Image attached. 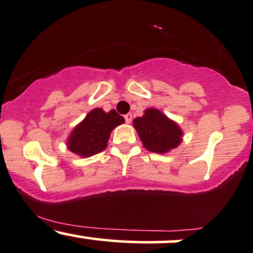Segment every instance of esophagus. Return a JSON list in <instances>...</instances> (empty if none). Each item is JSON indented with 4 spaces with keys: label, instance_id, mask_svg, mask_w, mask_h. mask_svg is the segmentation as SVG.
<instances>
[{
    "label": "esophagus",
    "instance_id": "34e87169",
    "mask_svg": "<svg viewBox=\"0 0 253 253\" xmlns=\"http://www.w3.org/2000/svg\"><path fill=\"white\" fill-rule=\"evenodd\" d=\"M124 120H126V123H130V122L132 121V115H131V114L124 115Z\"/></svg>",
    "mask_w": 253,
    "mask_h": 253
}]
</instances>
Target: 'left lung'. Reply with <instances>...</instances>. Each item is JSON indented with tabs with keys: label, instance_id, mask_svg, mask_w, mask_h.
<instances>
[{
	"label": "left lung",
	"instance_id": "8db88e82",
	"mask_svg": "<svg viewBox=\"0 0 253 253\" xmlns=\"http://www.w3.org/2000/svg\"><path fill=\"white\" fill-rule=\"evenodd\" d=\"M133 126L147 150L153 153H166L181 143L180 127L156 109H148L142 117L135 118Z\"/></svg>",
	"mask_w": 253,
	"mask_h": 253
}]
</instances>
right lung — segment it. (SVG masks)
<instances>
[{"label": "right lung", "instance_id": "add662e5", "mask_svg": "<svg viewBox=\"0 0 253 253\" xmlns=\"http://www.w3.org/2000/svg\"><path fill=\"white\" fill-rule=\"evenodd\" d=\"M124 123V118L111 110L108 114L102 109H94L85 120L74 127L68 138V149L80 156L88 157L106 148L112 129Z\"/></svg>", "mask_w": 253, "mask_h": 253}]
</instances>
